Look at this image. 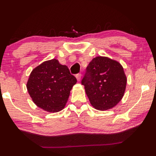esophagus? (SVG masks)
<instances>
[{
	"label": "esophagus",
	"instance_id": "esophagus-1",
	"mask_svg": "<svg viewBox=\"0 0 156 156\" xmlns=\"http://www.w3.org/2000/svg\"><path fill=\"white\" fill-rule=\"evenodd\" d=\"M76 78L78 81H80V80H81V74H76Z\"/></svg>",
	"mask_w": 156,
	"mask_h": 156
}]
</instances>
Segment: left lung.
I'll return each instance as SVG.
<instances>
[{
	"label": "left lung",
	"mask_w": 156,
	"mask_h": 156,
	"mask_svg": "<svg viewBox=\"0 0 156 156\" xmlns=\"http://www.w3.org/2000/svg\"><path fill=\"white\" fill-rule=\"evenodd\" d=\"M126 82L121 64L107 57L98 56L90 62L82 85L91 105L98 110H107L121 101Z\"/></svg>",
	"instance_id": "left-lung-1"
}]
</instances>
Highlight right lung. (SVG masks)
I'll return each mask as SVG.
<instances>
[{
    "mask_svg": "<svg viewBox=\"0 0 156 156\" xmlns=\"http://www.w3.org/2000/svg\"><path fill=\"white\" fill-rule=\"evenodd\" d=\"M76 83L69 68L57 59L43 62L31 71L27 89L34 104L49 112L65 107L70 91Z\"/></svg>",
    "mask_w": 156,
    "mask_h": 156,
    "instance_id": "obj_1",
    "label": "right lung"
}]
</instances>
